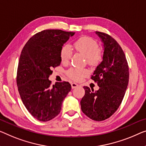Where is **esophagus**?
Returning <instances> with one entry per match:
<instances>
[{"mask_svg":"<svg viewBox=\"0 0 146 146\" xmlns=\"http://www.w3.org/2000/svg\"><path fill=\"white\" fill-rule=\"evenodd\" d=\"M77 86H79V84L75 83V82H72V83H71V88H72L73 89L77 88Z\"/></svg>","mask_w":146,"mask_h":146,"instance_id":"esophagus-1","label":"esophagus"}]
</instances>
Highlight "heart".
Returning a JSON list of instances; mask_svg holds the SVG:
<instances>
[{
	"label": "heart",
	"instance_id": "heart-1",
	"mask_svg": "<svg viewBox=\"0 0 146 146\" xmlns=\"http://www.w3.org/2000/svg\"><path fill=\"white\" fill-rule=\"evenodd\" d=\"M73 47L77 52H79L86 57L87 64L91 66H95L101 62L103 58V50L99 48L98 43L94 39L87 36H81L73 42ZM72 55V50L70 46L65 45L62 47L60 52L61 62L66 64L70 60ZM88 71L86 69L71 67L67 71L68 77L73 80L79 81L88 75Z\"/></svg>",
	"mask_w": 146,
	"mask_h": 146
}]
</instances>
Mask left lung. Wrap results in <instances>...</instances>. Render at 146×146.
Masks as SVG:
<instances>
[{
  "label": "left lung",
  "instance_id": "obj_1",
  "mask_svg": "<svg viewBox=\"0 0 146 146\" xmlns=\"http://www.w3.org/2000/svg\"><path fill=\"white\" fill-rule=\"evenodd\" d=\"M104 42L103 60L91 79L99 90L84 86L85 94L80 101L82 111L87 117L102 121L111 116L120 106L129 80V67L125 54L115 39L110 35L96 31Z\"/></svg>",
  "mask_w": 146,
  "mask_h": 146
}]
</instances>
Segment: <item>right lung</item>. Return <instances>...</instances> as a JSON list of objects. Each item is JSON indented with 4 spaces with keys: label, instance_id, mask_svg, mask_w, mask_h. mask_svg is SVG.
I'll return each mask as SVG.
<instances>
[{
    "label": "right lung",
    "instance_id": "add662e5",
    "mask_svg": "<svg viewBox=\"0 0 146 146\" xmlns=\"http://www.w3.org/2000/svg\"><path fill=\"white\" fill-rule=\"evenodd\" d=\"M75 34L47 29L34 35L21 52L17 70V88L25 107L35 118L48 121L60 113L62 102L71 89L68 82L52 86L48 77L60 66V52Z\"/></svg>",
    "mask_w": 146,
    "mask_h": 146
}]
</instances>
